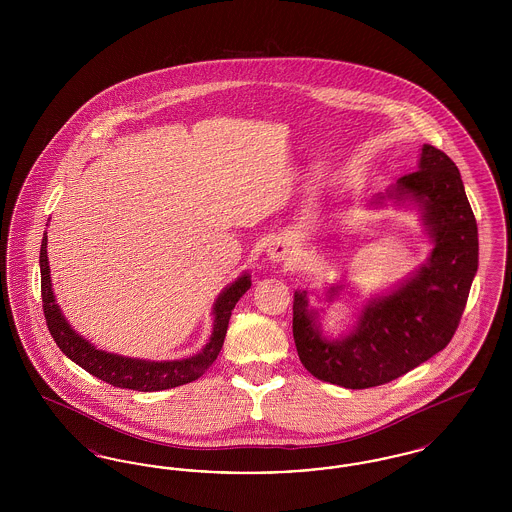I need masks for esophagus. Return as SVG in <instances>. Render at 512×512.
Instances as JSON below:
<instances>
[{
    "mask_svg": "<svg viewBox=\"0 0 512 512\" xmlns=\"http://www.w3.org/2000/svg\"><path fill=\"white\" fill-rule=\"evenodd\" d=\"M267 255L272 263H292L293 261L292 249L288 245L282 244V242L270 244V247L267 249Z\"/></svg>",
    "mask_w": 512,
    "mask_h": 512,
    "instance_id": "1",
    "label": "esophagus"
}]
</instances>
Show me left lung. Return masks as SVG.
<instances>
[{
    "label": "left lung",
    "mask_w": 512,
    "mask_h": 512,
    "mask_svg": "<svg viewBox=\"0 0 512 512\" xmlns=\"http://www.w3.org/2000/svg\"><path fill=\"white\" fill-rule=\"evenodd\" d=\"M413 201L434 242L426 265L388 295L372 299L351 334L322 336L307 292L293 295V340L303 366L347 390L388 384L434 357L453 338L478 270V226L457 165L424 144L418 171L405 174L374 205ZM338 288H330V299Z\"/></svg>",
    "instance_id": "1"
}]
</instances>
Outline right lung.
I'll return each mask as SVG.
<instances>
[{
	"label": "right lung",
	"mask_w": 512,
	"mask_h": 512,
	"mask_svg": "<svg viewBox=\"0 0 512 512\" xmlns=\"http://www.w3.org/2000/svg\"><path fill=\"white\" fill-rule=\"evenodd\" d=\"M46 234H44L42 247H40L42 303H44L42 307H44V315H46L51 338L76 365L82 366L86 372H90L92 376H96L99 380H103L115 388L161 391L194 382L209 366L215 363V359L219 357L220 349H222V343H224L232 309L236 307L238 299L251 286V278L247 272L242 274L236 282H232L215 301V305H213V315H215L213 334L209 338V343L197 355L190 359H182V361H161V363L130 359V357H122V355L96 349L90 341L78 336L71 328V324L61 315V309L55 303V295L51 292L48 236Z\"/></svg>",
	"instance_id": "1"
}]
</instances>
